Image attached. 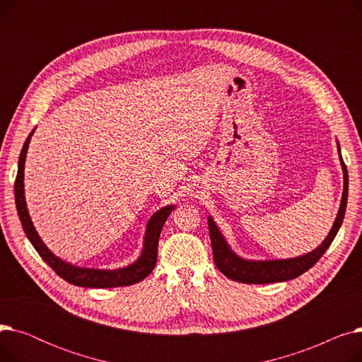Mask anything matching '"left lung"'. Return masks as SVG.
Instances as JSON below:
<instances>
[{
    "mask_svg": "<svg viewBox=\"0 0 362 362\" xmlns=\"http://www.w3.org/2000/svg\"><path fill=\"white\" fill-rule=\"evenodd\" d=\"M339 158L344 170V194H341V201L337 211V217L333 223L332 230L329 232L327 238L322 240V243L315 248L314 251L300 255L296 258H286V259H270V261H251L245 259L235 254L229 243L226 242L224 236L221 235L220 229L214 220L208 216V229H210V239L213 246V255L217 269L226 276L235 281L240 283H250V284H264V283H277V281H288L296 279L302 273L308 272L313 265L322 257L332 245L334 236L337 235L341 223H344L345 211H346V202H348V168L341 160L340 156V146L337 142Z\"/></svg>",
    "mask_w": 362,
    "mask_h": 362,
    "instance_id": "8db88e82",
    "label": "left lung"
}]
</instances>
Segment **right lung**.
<instances>
[{
  "label": "right lung",
  "mask_w": 362,
  "mask_h": 362,
  "mask_svg": "<svg viewBox=\"0 0 362 362\" xmlns=\"http://www.w3.org/2000/svg\"><path fill=\"white\" fill-rule=\"evenodd\" d=\"M28 136L21 157H18V168H17V176L14 183V198H16V206H17V214L18 218L22 221L23 230L33 245L36 252L42 257V259L49 265V267L59 274L66 281L74 284V286H82V288H119V286H130V284H135L141 280H144L152 270L156 267L157 262V254H158V239L163 226L167 220V217L175 210V205H165L161 210H158L154 216H152L146 224L145 238H144V250L141 257L127 267L117 269V270H100V269H85V267H76V265L66 262L55 257L47 246L41 240L40 235L35 230L33 223L30 220L26 199H25V161L30 138L33 135Z\"/></svg>",
  "instance_id": "right-lung-1"
}]
</instances>
